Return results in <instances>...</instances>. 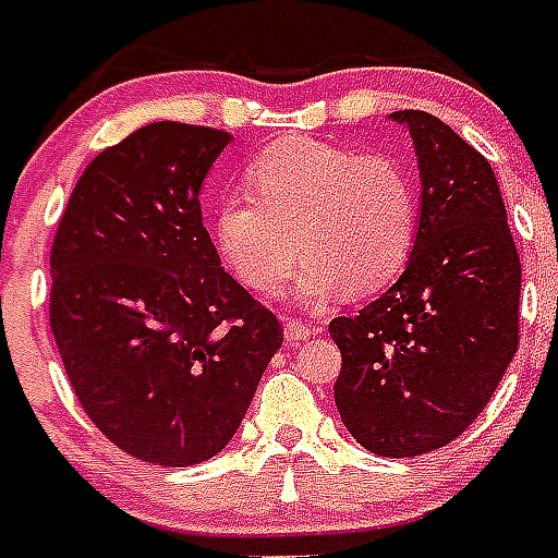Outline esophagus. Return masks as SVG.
<instances>
[{"instance_id":"1","label":"esophagus","mask_w":558,"mask_h":558,"mask_svg":"<svg viewBox=\"0 0 558 558\" xmlns=\"http://www.w3.org/2000/svg\"><path fill=\"white\" fill-rule=\"evenodd\" d=\"M283 336H287V341L292 348H301L306 339L318 336V330H315V327H306V324H301L298 318H287V322H283Z\"/></svg>"}]
</instances>
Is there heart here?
Masks as SVG:
<instances>
[{"mask_svg": "<svg viewBox=\"0 0 558 558\" xmlns=\"http://www.w3.org/2000/svg\"><path fill=\"white\" fill-rule=\"evenodd\" d=\"M252 196H228L217 214V243L254 292H278L295 266L298 301L322 304L344 289L365 298L405 269L416 236V191L390 156L287 138L248 168Z\"/></svg>", "mask_w": 558, "mask_h": 558, "instance_id": "heart-1", "label": "heart"}]
</instances>
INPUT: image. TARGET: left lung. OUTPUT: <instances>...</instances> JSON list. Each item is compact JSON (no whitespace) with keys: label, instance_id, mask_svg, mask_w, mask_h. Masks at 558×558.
I'll return each mask as SVG.
<instances>
[{"label":"left lung","instance_id":"obj_1","mask_svg":"<svg viewBox=\"0 0 558 558\" xmlns=\"http://www.w3.org/2000/svg\"><path fill=\"white\" fill-rule=\"evenodd\" d=\"M420 165V226L399 280L353 318L336 408L379 458L442 449L475 423L519 350L521 263L493 165L440 118L402 109Z\"/></svg>","mask_w":558,"mask_h":558}]
</instances>
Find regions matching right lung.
<instances>
[{
    "label": "right lung",
    "instance_id": "obj_1",
    "mask_svg": "<svg viewBox=\"0 0 558 558\" xmlns=\"http://www.w3.org/2000/svg\"><path fill=\"white\" fill-rule=\"evenodd\" d=\"M231 138L177 121L135 130L83 170L51 248V332L74 397L153 466L226 449L283 344L202 226V185Z\"/></svg>",
    "mask_w": 558,
    "mask_h": 558
}]
</instances>
